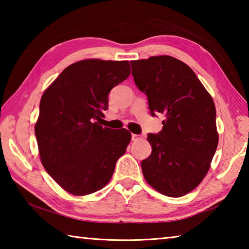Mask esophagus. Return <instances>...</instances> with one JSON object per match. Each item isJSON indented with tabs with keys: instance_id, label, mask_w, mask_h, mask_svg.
<instances>
[{
	"instance_id": "34e87169",
	"label": "esophagus",
	"mask_w": 249,
	"mask_h": 249,
	"mask_svg": "<svg viewBox=\"0 0 249 249\" xmlns=\"http://www.w3.org/2000/svg\"><path fill=\"white\" fill-rule=\"evenodd\" d=\"M141 135H137V134H132V141L133 142H137L141 140Z\"/></svg>"
}]
</instances>
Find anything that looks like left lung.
<instances>
[{"label":"left lung","mask_w":249,"mask_h":249,"mask_svg":"<svg viewBox=\"0 0 249 249\" xmlns=\"http://www.w3.org/2000/svg\"><path fill=\"white\" fill-rule=\"evenodd\" d=\"M136 87L147 95L150 114H163L162 129L148 134L151 154L142 170L161 195H187L208 174L217 148L216 109L193 70L170 56L130 62Z\"/></svg>","instance_id":"1"}]
</instances>
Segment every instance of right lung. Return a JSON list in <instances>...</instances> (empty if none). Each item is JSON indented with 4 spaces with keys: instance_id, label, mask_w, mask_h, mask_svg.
<instances>
[{
    "instance_id": "right-lung-1",
    "label": "right lung",
    "mask_w": 249,
    "mask_h": 249,
    "mask_svg": "<svg viewBox=\"0 0 249 249\" xmlns=\"http://www.w3.org/2000/svg\"><path fill=\"white\" fill-rule=\"evenodd\" d=\"M129 73L128 61L87 59L67 67L41 96L35 125L41 163L71 195L101 190L125 154L130 133L100 122L109 91Z\"/></svg>"
}]
</instances>
